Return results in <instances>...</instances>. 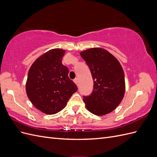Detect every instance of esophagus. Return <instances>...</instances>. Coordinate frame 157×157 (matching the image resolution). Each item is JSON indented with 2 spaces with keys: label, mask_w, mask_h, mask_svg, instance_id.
I'll use <instances>...</instances> for the list:
<instances>
[{
  "label": "esophagus",
  "mask_w": 157,
  "mask_h": 157,
  "mask_svg": "<svg viewBox=\"0 0 157 157\" xmlns=\"http://www.w3.org/2000/svg\"><path fill=\"white\" fill-rule=\"evenodd\" d=\"M73 81H74V82L76 84H78V79L77 78H75V79H74V80H73Z\"/></svg>",
  "instance_id": "esophagus-1"
}]
</instances>
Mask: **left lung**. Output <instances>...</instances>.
<instances>
[{"mask_svg": "<svg viewBox=\"0 0 157 157\" xmlns=\"http://www.w3.org/2000/svg\"><path fill=\"white\" fill-rule=\"evenodd\" d=\"M89 67L94 80V90L84 96L86 109L94 115L103 116L115 110L125 93L124 73L119 61L101 48H93L80 52Z\"/></svg>", "mask_w": 157, "mask_h": 157, "instance_id": "left-lung-1", "label": "left lung"}]
</instances>
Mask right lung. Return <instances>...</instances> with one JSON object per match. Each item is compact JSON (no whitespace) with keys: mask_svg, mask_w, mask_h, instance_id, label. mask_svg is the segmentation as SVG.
<instances>
[{"mask_svg":"<svg viewBox=\"0 0 157 157\" xmlns=\"http://www.w3.org/2000/svg\"><path fill=\"white\" fill-rule=\"evenodd\" d=\"M65 50L52 49L37 58L28 73L26 93L37 109L54 115L66 106L77 92L76 84L69 78V69L61 63Z\"/></svg>","mask_w":157,"mask_h":157,"instance_id":"add662e5","label":"right lung"}]
</instances>
